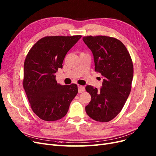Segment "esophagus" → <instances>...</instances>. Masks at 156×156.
Instances as JSON below:
<instances>
[{
    "label": "esophagus",
    "mask_w": 156,
    "mask_h": 156,
    "mask_svg": "<svg viewBox=\"0 0 156 156\" xmlns=\"http://www.w3.org/2000/svg\"><path fill=\"white\" fill-rule=\"evenodd\" d=\"M77 87H78V91H79V93L83 92L84 91V90H85V89H84V86H81V85H80V84H78Z\"/></svg>",
    "instance_id": "esophagus-1"
}]
</instances>
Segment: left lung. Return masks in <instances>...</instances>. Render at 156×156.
<instances>
[{"mask_svg": "<svg viewBox=\"0 0 156 156\" xmlns=\"http://www.w3.org/2000/svg\"><path fill=\"white\" fill-rule=\"evenodd\" d=\"M83 40L92 52L95 71L103 78L100 90L86 87L91 101L85 110L94 120L109 122L121 111L130 94L133 62L125 45L115 37L87 36Z\"/></svg>", "mask_w": 156, "mask_h": 156, "instance_id": "obj_1", "label": "left lung"}]
</instances>
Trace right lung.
<instances>
[{
    "label": "right lung",
    "instance_id": "right-lung-1",
    "mask_svg": "<svg viewBox=\"0 0 156 156\" xmlns=\"http://www.w3.org/2000/svg\"><path fill=\"white\" fill-rule=\"evenodd\" d=\"M81 37V35L45 36L32 46L26 56L23 88L33 112L41 120L62 119L78 93L76 84L57 83L55 73L62 68L66 55Z\"/></svg>",
    "mask_w": 156,
    "mask_h": 156
}]
</instances>
